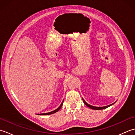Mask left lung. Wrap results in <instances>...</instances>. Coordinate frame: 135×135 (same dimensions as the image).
Here are the masks:
<instances>
[{
  "label": "left lung",
  "instance_id": "left-lung-1",
  "mask_svg": "<svg viewBox=\"0 0 135 135\" xmlns=\"http://www.w3.org/2000/svg\"><path fill=\"white\" fill-rule=\"evenodd\" d=\"M82 100H83V102H84V104L86 105V106H88V107H89V108H90L91 109H93V110H103V109H105V108H107V107H110V105H113V104H110V105H107V106H104V107H94V106H92V105H89V104H88V103L86 102L85 100L82 99Z\"/></svg>",
  "mask_w": 135,
  "mask_h": 135
}]
</instances>
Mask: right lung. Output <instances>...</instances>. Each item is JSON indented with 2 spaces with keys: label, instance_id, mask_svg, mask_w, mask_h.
<instances>
[{
  "label": "right lung",
  "instance_id": "right-lung-1",
  "mask_svg": "<svg viewBox=\"0 0 135 135\" xmlns=\"http://www.w3.org/2000/svg\"><path fill=\"white\" fill-rule=\"evenodd\" d=\"M62 103H63V101H62V103H61V105H60L59 106V108H57L56 110H54V111H51V112H50V113H44V114H40L39 115H50V114H54V113H56V112L59 111L60 110V109L61 108L62 105Z\"/></svg>",
  "mask_w": 135,
  "mask_h": 135
}]
</instances>
